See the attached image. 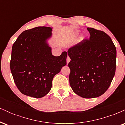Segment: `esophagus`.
I'll return each instance as SVG.
<instances>
[{"label": "esophagus", "instance_id": "1", "mask_svg": "<svg viewBox=\"0 0 125 125\" xmlns=\"http://www.w3.org/2000/svg\"><path fill=\"white\" fill-rule=\"evenodd\" d=\"M70 61H71V59H70L69 57V56H67V59H66V63H67V64H68L69 63Z\"/></svg>", "mask_w": 125, "mask_h": 125}]
</instances>
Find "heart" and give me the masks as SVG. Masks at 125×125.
Masks as SVG:
<instances>
[{
  "label": "heart",
  "instance_id": "heart-1",
  "mask_svg": "<svg viewBox=\"0 0 125 125\" xmlns=\"http://www.w3.org/2000/svg\"><path fill=\"white\" fill-rule=\"evenodd\" d=\"M78 34H79V31H74V32L73 33V38H76V37L78 35Z\"/></svg>",
  "mask_w": 125,
  "mask_h": 125
}]
</instances>
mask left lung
Returning a JSON list of instances; mask_svg holds the SVG:
<instances>
[{
  "instance_id": "8db88e82",
  "label": "left lung",
  "mask_w": 125,
  "mask_h": 125,
  "mask_svg": "<svg viewBox=\"0 0 125 125\" xmlns=\"http://www.w3.org/2000/svg\"><path fill=\"white\" fill-rule=\"evenodd\" d=\"M89 40L71 47L69 83L73 91L83 98L102 95L110 86L116 71V49L106 33L87 28Z\"/></svg>"
}]
</instances>
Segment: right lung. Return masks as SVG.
Here are the masks:
<instances>
[{
	"mask_svg": "<svg viewBox=\"0 0 125 125\" xmlns=\"http://www.w3.org/2000/svg\"><path fill=\"white\" fill-rule=\"evenodd\" d=\"M53 28L36 27L26 30L13 44L10 70L17 87L25 95L41 98L51 89L53 79L66 64L67 53H52L48 41Z\"/></svg>",
	"mask_w": 125,
	"mask_h": 125,
	"instance_id": "add662e5",
	"label": "right lung"
}]
</instances>
